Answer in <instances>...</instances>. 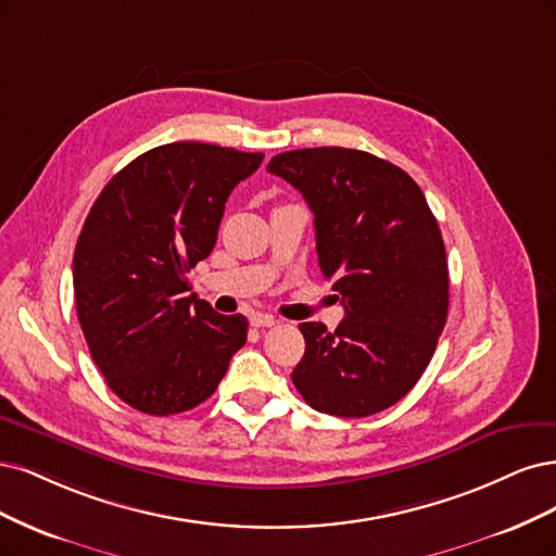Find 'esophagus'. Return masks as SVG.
Masks as SVG:
<instances>
[{
	"label": "esophagus",
	"mask_w": 556,
	"mask_h": 556,
	"mask_svg": "<svg viewBox=\"0 0 556 556\" xmlns=\"http://www.w3.org/2000/svg\"><path fill=\"white\" fill-rule=\"evenodd\" d=\"M252 326H256V328H273V326H277V318L270 316V314H254L252 316Z\"/></svg>",
	"instance_id": "obj_1"
}]
</instances>
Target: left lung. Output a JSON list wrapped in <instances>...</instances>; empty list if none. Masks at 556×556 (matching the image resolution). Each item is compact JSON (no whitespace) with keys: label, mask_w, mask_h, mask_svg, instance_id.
Listing matches in <instances>:
<instances>
[{"label":"left lung","mask_w":556,"mask_h":556,"mask_svg":"<svg viewBox=\"0 0 556 556\" xmlns=\"http://www.w3.org/2000/svg\"><path fill=\"white\" fill-rule=\"evenodd\" d=\"M314 212L320 273L344 304L334 332L300 324L291 379L312 408L365 418L397 404L432 361L447 318V261L425 193L363 150L307 148L270 159Z\"/></svg>","instance_id":"8db88e82"}]
</instances>
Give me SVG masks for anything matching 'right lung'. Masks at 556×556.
I'll return each mask as SVG.
<instances>
[{"mask_svg": "<svg viewBox=\"0 0 556 556\" xmlns=\"http://www.w3.org/2000/svg\"><path fill=\"white\" fill-rule=\"evenodd\" d=\"M261 161L168 142L124 166L87 214L74 254L78 320L105 383L142 414L205 402L247 342V318L187 295V273L210 256L230 191Z\"/></svg>", "mask_w": 556, "mask_h": 556, "instance_id": "add662e5", "label": "right lung"}]
</instances>
